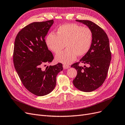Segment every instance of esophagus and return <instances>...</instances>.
<instances>
[{"mask_svg":"<svg viewBox=\"0 0 125 125\" xmlns=\"http://www.w3.org/2000/svg\"><path fill=\"white\" fill-rule=\"evenodd\" d=\"M63 68H64V69H68V68H70V66H68V65H67V64H64L63 65Z\"/></svg>","mask_w":125,"mask_h":125,"instance_id":"1","label":"esophagus"}]
</instances>
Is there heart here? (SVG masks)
<instances>
[{"label": "heart", "instance_id": "1", "mask_svg": "<svg viewBox=\"0 0 125 125\" xmlns=\"http://www.w3.org/2000/svg\"><path fill=\"white\" fill-rule=\"evenodd\" d=\"M93 33L88 27H83L75 24H66L61 26L56 35L51 33L46 38V44L49 49L58 54L56 61L64 64H70L76 59L77 56L86 54L92 45Z\"/></svg>", "mask_w": 125, "mask_h": 125}]
</instances>
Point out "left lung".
Instances as JSON below:
<instances>
[{"label":"left lung","instance_id":"8db88e82","mask_svg":"<svg viewBox=\"0 0 125 125\" xmlns=\"http://www.w3.org/2000/svg\"><path fill=\"white\" fill-rule=\"evenodd\" d=\"M76 21L86 25L92 30L93 39L88 52L80 62L71 66L77 71L73 84L81 91L90 92L101 86L106 77L111 60L109 40L104 30L93 21L79 20ZM80 62L87 64L89 67L79 66Z\"/></svg>","mask_w":125,"mask_h":125}]
</instances>
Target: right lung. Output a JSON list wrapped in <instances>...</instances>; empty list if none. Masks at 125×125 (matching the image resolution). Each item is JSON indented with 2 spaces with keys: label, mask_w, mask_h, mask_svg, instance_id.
Segmentation results:
<instances>
[{
  "label": "right lung",
  "mask_w": 125,
  "mask_h": 125,
  "mask_svg": "<svg viewBox=\"0 0 125 125\" xmlns=\"http://www.w3.org/2000/svg\"><path fill=\"white\" fill-rule=\"evenodd\" d=\"M53 20L33 22L23 28L17 35L14 46L13 62L20 79L28 91L38 96H45L54 89L56 76L62 70V64L42 66L50 63L54 57L44 38Z\"/></svg>",
  "instance_id": "1"
}]
</instances>
